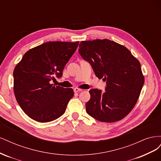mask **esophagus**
Returning a JSON list of instances; mask_svg holds the SVG:
<instances>
[{
	"mask_svg": "<svg viewBox=\"0 0 161 161\" xmlns=\"http://www.w3.org/2000/svg\"><path fill=\"white\" fill-rule=\"evenodd\" d=\"M82 91V89H79V88H75V89H74V91H75V92H80V91Z\"/></svg>",
	"mask_w": 161,
	"mask_h": 161,
	"instance_id": "obj_1",
	"label": "esophagus"
}]
</instances>
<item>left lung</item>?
Here are the masks:
<instances>
[{
  "label": "left lung",
  "instance_id": "1",
  "mask_svg": "<svg viewBox=\"0 0 161 161\" xmlns=\"http://www.w3.org/2000/svg\"><path fill=\"white\" fill-rule=\"evenodd\" d=\"M79 52L96 76L106 81L104 92L89 91L86 113L102 122L122 119L134 108L144 85L139 61L125 47L106 39L82 41Z\"/></svg>",
  "mask_w": 161,
  "mask_h": 161
}]
</instances>
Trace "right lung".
Returning a JSON list of instances; mask_svg holds the SVG:
<instances>
[{
    "instance_id": "1",
    "label": "right lung",
    "mask_w": 161,
    "mask_h": 161,
    "mask_svg": "<svg viewBox=\"0 0 161 161\" xmlns=\"http://www.w3.org/2000/svg\"><path fill=\"white\" fill-rule=\"evenodd\" d=\"M79 43H44L27 51L14 68V95L21 108L32 119L50 122L64 114L74 92L51 84L52 80L54 76L62 77Z\"/></svg>"
}]
</instances>
